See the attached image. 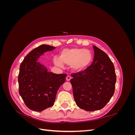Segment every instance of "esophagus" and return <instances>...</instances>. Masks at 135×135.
Instances as JSON below:
<instances>
[{
	"label": "esophagus",
	"instance_id": "34e87169",
	"mask_svg": "<svg viewBox=\"0 0 135 135\" xmlns=\"http://www.w3.org/2000/svg\"><path fill=\"white\" fill-rule=\"evenodd\" d=\"M71 76H69V75H68V76H66V80H67V81H70V79H71Z\"/></svg>",
	"mask_w": 135,
	"mask_h": 135
}]
</instances>
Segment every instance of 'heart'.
<instances>
[{"label": "heart", "mask_w": 135, "mask_h": 135, "mask_svg": "<svg viewBox=\"0 0 135 135\" xmlns=\"http://www.w3.org/2000/svg\"><path fill=\"white\" fill-rule=\"evenodd\" d=\"M93 59L91 51L83 48H66L61 51L60 59L55 57L54 63L57 66L62 68L64 64L71 66L72 70L78 73L84 70Z\"/></svg>", "instance_id": "1"}]
</instances>
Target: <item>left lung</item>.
I'll list each match as a JSON object with an SVG mask.
<instances>
[{"mask_svg": "<svg viewBox=\"0 0 135 135\" xmlns=\"http://www.w3.org/2000/svg\"><path fill=\"white\" fill-rule=\"evenodd\" d=\"M94 57L84 70L71 74L70 83L75 103L85 111L103 109L114 95L116 82L115 69L105 53L93 46Z\"/></svg>", "mask_w": 135, "mask_h": 135, "instance_id": "obj_1", "label": "left lung"}]
</instances>
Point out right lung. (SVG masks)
Listing matches in <instances>:
<instances>
[{
    "mask_svg": "<svg viewBox=\"0 0 135 135\" xmlns=\"http://www.w3.org/2000/svg\"><path fill=\"white\" fill-rule=\"evenodd\" d=\"M55 48L41 45L28 53L20 65V95L26 107L35 112H42L54 105L58 89L66 79V74L48 72L44 65L37 61L45 52Z\"/></svg>",
    "mask_w": 135,
    "mask_h": 135,
    "instance_id": "right-lung-1",
    "label": "right lung"
}]
</instances>
